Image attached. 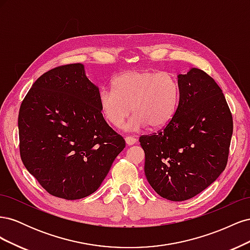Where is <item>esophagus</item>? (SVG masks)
Listing matches in <instances>:
<instances>
[{"label": "esophagus", "mask_w": 250, "mask_h": 250, "mask_svg": "<svg viewBox=\"0 0 250 250\" xmlns=\"http://www.w3.org/2000/svg\"><path fill=\"white\" fill-rule=\"evenodd\" d=\"M125 141H126L127 145H134V144H137V142H138V140L133 137H126Z\"/></svg>", "instance_id": "34e87169"}]
</instances>
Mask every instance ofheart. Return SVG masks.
I'll return each mask as SVG.
<instances>
[{
	"label": "heart",
	"mask_w": 250,
	"mask_h": 250,
	"mask_svg": "<svg viewBox=\"0 0 250 250\" xmlns=\"http://www.w3.org/2000/svg\"><path fill=\"white\" fill-rule=\"evenodd\" d=\"M112 87L100 90L99 105L104 118L115 127L124 124L132 108L134 115L127 129L148 125L151 129H161L170 123L178 107L179 83L167 72L130 70L119 75Z\"/></svg>",
	"instance_id": "b5f03b06"
}]
</instances>
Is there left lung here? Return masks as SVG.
I'll return each mask as SVG.
<instances>
[{
    "mask_svg": "<svg viewBox=\"0 0 250 250\" xmlns=\"http://www.w3.org/2000/svg\"><path fill=\"white\" fill-rule=\"evenodd\" d=\"M177 78L173 119L163 130L140 138L148 183L171 201L190 199L214 183L228 164L232 135L231 112L215 80L196 67Z\"/></svg>",
    "mask_w": 250,
    "mask_h": 250,
    "instance_id": "1",
    "label": "left lung"
}]
</instances>
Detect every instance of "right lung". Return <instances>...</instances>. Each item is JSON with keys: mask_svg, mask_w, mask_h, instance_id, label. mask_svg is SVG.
<instances>
[{"mask_svg": "<svg viewBox=\"0 0 250 250\" xmlns=\"http://www.w3.org/2000/svg\"><path fill=\"white\" fill-rule=\"evenodd\" d=\"M99 93L84 65L72 63L42 74L21 102V162L55 197L76 200L96 192L125 148L103 118Z\"/></svg>", "mask_w": 250, "mask_h": 250, "instance_id": "add662e5", "label": "right lung"}]
</instances>
